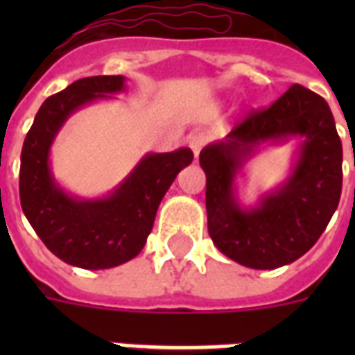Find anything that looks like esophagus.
<instances>
[{"label":"esophagus","instance_id":"obj_1","mask_svg":"<svg viewBox=\"0 0 355 355\" xmlns=\"http://www.w3.org/2000/svg\"><path fill=\"white\" fill-rule=\"evenodd\" d=\"M206 139H208V136H206L205 132H193V134H191V136H189L188 145H189V149L193 150L195 158L199 156L200 149H202V147H205V145H206Z\"/></svg>","mask_w":355,"mask_h":355}]
</instances>
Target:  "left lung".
Returning a JSON list of instances; mask_svg holds the SVG:
<instances>
[{"instance_id":"obj_1","label":"left lung","mask_w":355,"mask_h":355,"mask_svg":"<svg viewBox=\"0 0 355 355\" xmlns=\"http://www.w3.org/2000/svg\"><path fill=\"white\" fill-rule=\"evenodd\" d=\"M297 137L288 177L254 205L239 199L246 164L267 146ZM211 241L227 258L258 270L293 263L313 247L337 210L343 145L328 103L300 85L200 150Z\"/></svg>"}]
</instances>
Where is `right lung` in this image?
I'll use <instances>...</instances> for the list:
<instances>
[{
	"mask_svg": "<svg viewBox=\"0 0 355 355\" xmlns=\"http://www.w3.org/2000/svg\"><path fill=\"white\" fill-rule=\"evenodd\" d=\"M127 90L123 75H97L47 97L25 136L19 166V202L27 221L57 258L80 269H112L136 258L156 211L177 175L193 160L188 147L147 153L103 197H79L53 175L51 147L77 110Z\"/></svg>",
	"mask_w": 355,
	"mask_h": 355,
	"instance_id": "right-lung-1",
	"label": "right lung"
}]
</instances>
